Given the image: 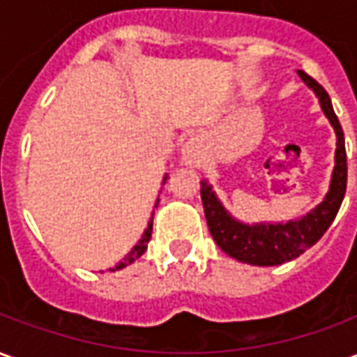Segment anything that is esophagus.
I'll use <instances>...</instances> for the list:
<instances>
[{"mask_svg":"<svg viewBox=\"0 0 357 357\" xmlns=\"http://www.w3.org/2000/svg\"><path fill=\"white\" fill-rule=\"evenodd\" d=\"M181 156H183L185 164H191V166L201 164L202 156H204V139L201 135H193L187 139V143L181 149Z\"/></svg>","mask_w":357,"mask_h":357,"instance_id":"34e87169","label":"esophagus"}]
</instances>
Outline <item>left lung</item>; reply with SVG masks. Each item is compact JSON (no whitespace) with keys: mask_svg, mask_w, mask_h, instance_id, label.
I'll return each mask as SVG.
<instances>
[{"mask_svg":"<svg viewBox=\"0 0 357 357\" xmlns=\"http://www.w3.org/2000/svg\"><path fill=\"white\" fill-rule=\"evenodd\" d=\"M298 76L307 88L314 89L321 105V110L325 112V116L329 118L331 126L337 133L335 170L331 178L329 193L325 195L323 202H319L312 212H307L306 216L298 220H291L284 224L248 225L235 220L222 206V202L218 201L216 193L212 191V185L206 179L201 181L204 216H206V224L216 245L227 256H231L239 262L250 264V266H279L304 255L307 248L314 247L323 237V233L329 229L344 199L348 166H346L344 133H342L340 122L333 110L329 93L306 73L298 70Z\"/></svg>","mask_w":357,"mask_h":357,"instance_id":"8db88e82","label":"left lung"}]
</instances>
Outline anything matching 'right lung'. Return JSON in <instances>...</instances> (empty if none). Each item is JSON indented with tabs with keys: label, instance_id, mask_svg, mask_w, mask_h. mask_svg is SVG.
Listing matches in <instances>:
<instances>
[{
	"label": "right lung",
	"instance_id": "add662e5",
	"mask_svg": "<svg viewBox=\"0 0 357 357\" xmlns=\"http://www.w3.org/2000/svg\"><path fill=\"white\" fill-rule=\"evenodd\" d=\"M166 178H168V176H164V181H166ZM164 181H162V183H164ZM156 204H158V201H156ZM151 233H153V220L149 222L147 229H145V233H143V237L139 239V243H137V245H135V247H133L132 250H130V252L126 255L124 260L118 264L116 268H112V271H116V269H122V268H126V266H130L132 262H135V260H137V258H139V256L143 255L145 250H147L149 241H151Z\"/></svg>",
	"mask_w": 357,
	"mask_h": 357
}]
</instances>
